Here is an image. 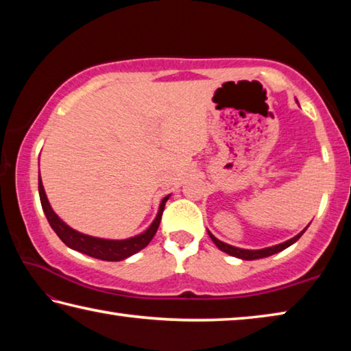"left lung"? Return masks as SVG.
Instances as JSON below:
<instances>
[{
  "label": "left lung",
  "instance_id": "obj_1",
  "mask_svg": "<svg viewBox=\"0 0 351 351\" xmlns=\"http://www.w3.org/2000/svg\"><path fill=\"white\" fill-rule=\"evenodd\" d=\"M308 226H310V223L306 225L305 228H304L302 231H300L298 236L291 237L290 241H285V242H282V243L273 245V247H267V248H262V250H245V248L232 247V245H230V243H225V242H222V241H219V239H217L216 236H214V234H211L210 231H208V234H210L211 241H213L214 243H216V247H217L220 251H223V253L230 254V256H232V257H237V259H242V261H256V259H262V257L273 256V254H276V253H279V251H282V250L291 247L293 243H296V242L299 241L300 236L304 234V232L306 231V228H308Z\"/></svg>",
  "mask_w": 351,
  "mask_h": 351
}]
</instances>
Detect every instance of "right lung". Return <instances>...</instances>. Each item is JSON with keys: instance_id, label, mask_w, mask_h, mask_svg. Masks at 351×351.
<instances>
[{"instance_id": "add662e5", "label": "right lung", "mask_w": 351, "mask_h": 351, "mask_svg": "<svg viewBox=\"0 0 351 351\" xmlns=\"http://www.w3.org/2000/svg\"><path fill=\"white\" fill-rule=\"evenodd\" d=\"M38 193H40L43 211L46 214L49 225L52 226V230L57 232V236L67 245V247L75 251H80V253L83 254L95 257V259L109 261V262L125 261L132 254L138 253L140 250H143L146 245L152 241V237L157 232V228L160 225V219H162L165 204L171 197V194H168L166 197L162 199L156 219L152 220V223L147 226L143 232L128 239H103V237L83 234V232L71 228L69 225L58 217V214L52 210L51 204H49L45 186H43V182H41V176H38Z\"/></svg>"}]
</instances>
